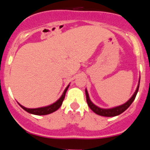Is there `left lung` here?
I'll list each match as a JSON object with an SVG mask.
<instances>
[{
  "mask_svg": "<svg viewBox=\"0 0 150 150\" xmlns=\"http://www.w3.org/2000/svg\"><path fill=\"white\" fill-rule=\"evenodd\" d=\"M140 79H139L138 85H137V89L135 91V92L134 93V95H132V98L125 104H122V105L118 106V107H112V108H110V109H104V108H100V107H98V106L95 105V104L91 101L89 98V96H88V93L87 90L86 89V101L87 104H88V107H90V109L93 111L94 112H95L96 114L99 115V116H107V117H111V116H118V115L121 114L124 111L126 110L128 107H130V105L132 104V102L134 100L135 98H136V95L137 94V91H138L139 89V86H140Z\"/></svg>",
  "mask_w": 150,
  "mask_h": 150,
  "instance_id": "8db88e82",
  "label": "left lung"
}]
</instances>
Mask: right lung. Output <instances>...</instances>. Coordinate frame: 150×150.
<instances>
[{
  "mask_svg": "<svg viewBox=\"0 0 150 150\" xmlns=\"http://www.w3.org/2000/svg\"><path fill=\"white\" fill-rule=\"evenodd\" d=\"M69 86L68 85L66 88L64 89V91L63 94L61 96L59 100L55 101V103H53L52 104H50L49 106H46V107H39V108H34V109H30V108H26V107H23L22 105H21L20 104L19 106L22 107V109L25 110V111H27L29 113H31V114H34V115H38V116H42V115H47V114H50V113H52V112H55L57 110L59 109V107L62 106V102H63L64 99V97H65V94L67 92V90Z\"/></svg>",
  "mask_w": 150,
  "mask_h": 150,
  "instance_id": "1",
  "label": "right lung"
}]
</instances>
